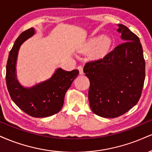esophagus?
Instances as JSON below:
<instances>
[{
    "instance_id": "1",
    "label": "esophagus",
    "mask_w": 152,
    "mask_h": 152,
    "mask_svg": "<svg viewBox=\"0 0 152 152\" xmlns=\"http://www.w3.org/2000/svg\"><path fill=\"white\" fill-rule=\"evenodd\" d=\"M78 71H79L80 74H81V75L83 74V67H82V66H78Z\"/></svg>"
}]
</instances>
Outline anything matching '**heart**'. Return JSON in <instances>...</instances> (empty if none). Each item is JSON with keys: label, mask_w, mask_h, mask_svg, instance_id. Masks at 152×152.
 Returning <instances> with one entry per match:
<instances>
[{"label": "heart", "mask_w": 152, "mask_h": 152, "mask_svg": "<svg viewBox=\"0 0 152 152\" xmlns=\"http://www.w3.org/2000/svg\"><path fill=\"white\" fill-rule=\"evenodd\" d=\"M113 44V40L110 37L103 34L91 37L81 47L83 52H91L95 49V55L101 56L107 53Z\"/></svg>", "instance_id": "1"}]
</instances>
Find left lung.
Instances as JSON below:
<instances>
[{"label": "left lung", "instance_id": "left-lung-1", "mask_svg": "<svg viewBox=\"0 0 152 152\" xmlns=\"http://www.w3.org/2000/svg\"><path fill=\"white\" fill-rule=\"evenodd\" d=\"M122 42L103 58L88 62L83 72L90 81L88 100L97 115L114 118L125 114L140 100L145 79V61L140 39L118 25Z\"/></svg>", "mask_w": 152, "mask_h": 152}]
</instances>
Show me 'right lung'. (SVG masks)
Segmentation results:
<instances>
[{
  "label": "right lung",
  "mask_w": 152,
  "mask_h": 152,
  "mask_svg": "<svg viewBox=\"0 0 152 152\" xmlns=\"http://www.w3.org/2000/svg\"><path fill=\"white\" fill-rule=\"evenodd\" d=\"M34 34L33 27L24 31L15 42L6 65V85L12 101L22 110L34 118L52 116L61 110L66 93L79 71L56 69L49 79L31 88L21 86L17 79L16 63L20 47Z\"/></svg>",
  "instance_id": "obj_1"
}]
</instances>
